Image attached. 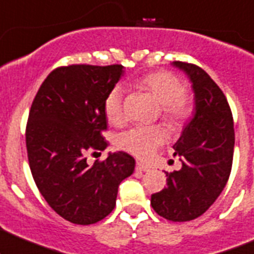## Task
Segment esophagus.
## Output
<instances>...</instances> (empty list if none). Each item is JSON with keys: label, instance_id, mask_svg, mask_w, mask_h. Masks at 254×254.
I'll return each instance as SVG.
<instances>
[{"label": "esophagus", "instance_id": "esophagus-1", "mask_svg": "<svg viewBox=\"0 0 254 254\" xmlns=\"http://www.w3.org/2000/svg\"><path fill=\"white\" fill-rule=\"evenodd\" d=\"M135 170H136V171H140V172H146V171H149L150 169L147 166H145V165L140 164V162H136V166H135Z\"/></svg>", "mask_w": 254, "mask_h": 254}]
</instances>
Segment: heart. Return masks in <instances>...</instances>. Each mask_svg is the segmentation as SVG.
Masks as SVG:
<instances>
[{
	"instance_id": "b5f03b06",
	"label": "heart",
	"mask_w": 254,
	"mask_h": 254,
	"mask_svg": "<svg viewBox=\"0 0 254 254\" xmlns=\"http://www.w3.org/2000/svg\"><path fill=\"white\" fill-rule=\"evenodd\" d=\"M136 85L149 92L161 105V117L171 127H179L193 115V100L185 90L179 77L160 70L144 75ZM104 112L113 124H122L125 119L124 92L119 85L109 90L104 99ZM166 141V132L161 127H135L119 135V146L140 159L154 156Z\"/></svg>"
}]
</instances>
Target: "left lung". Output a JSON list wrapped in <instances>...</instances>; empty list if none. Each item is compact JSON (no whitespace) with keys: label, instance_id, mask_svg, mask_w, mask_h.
Wrapping results in <instances>:
<instances>
[{"label":"left lung","instance_id":"1","mask_svg":"<svg viewBox=\"0 0 254 254\" xmlns=\"http://www.w3.org/2000/svg\"><path fill=\"white\" fill-rule=\"evenodd\" d=\"M192 82L196 114L174 145L182 159L179 171L166 172V187L151 195L155 212L172 222L200 217L217 200L232 169L235 129L221 88L198 65L174 62Z\"/></svg>","mask_w":254,"mask_h":254}]
</instances>
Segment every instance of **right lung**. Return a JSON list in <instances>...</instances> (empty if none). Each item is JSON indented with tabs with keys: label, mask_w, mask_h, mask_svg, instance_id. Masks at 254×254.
Instances as JSON below:
<instances>
[{
	"label": "right lung",
	"mask_w": 254,
	"mask_h": 254,
	"mask_svg": "<svg viewBox=\"0 0 254 254\" xmlns=\"http://www.w3.org/2000/svg\"><path fill=\"white\" fill-rule=\"evenodd\" d=\"M122 64H70L52 70L29 110L26 146L39 192L61 217L92 225L115 207L120 182L134 172L124 151L88 165L87 151L108 142L104 99L123 74Z\"/></svg>",
	"instance_id": "1"
}]
</instances>
